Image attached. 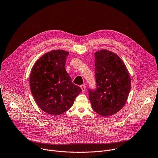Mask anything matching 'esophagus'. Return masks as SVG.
Listing matches in <instances>:
<instances>
[{"mask_svg": "<svg viewBox=\"0 0 158 158\" xmlns=\"http://www.w3.org/2000/svg\"><path fill=\"white\" fill-rule=\"evenodd\" d=\"M80 87L81 88L82 92H84V91H85V86L84 85H81L80 86Z\"/></svg>", "mask_w": 158, "mask_h": 158, "instance_id": "34e87169", "label": "esophagus"}]
</instances>
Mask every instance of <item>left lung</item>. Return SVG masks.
<instances>
[{
    "mask_svg": "<svg viewBox=\"0 0 158 158\" xmlns=\"http://www.w3.org/2000/svg\"><path fill=\"white\" fill-rule=\"evenodd\" d=\"M95 89H88L93 109L102 116L113 115L125 105L131 89L129 73L121 59L114 52L95 53Z\"/></svg>",
    "mask_w": 158,
    "mask_h": 158,
    "instance_id": "left-lung-1",
    "label": "left lung"
}]
</instances>
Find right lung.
Returning <instances> with one entry per match:
<instances>
[{"instance_id":"1","label":"right lung","mask_w":158,"mask_h":158,"mask_svg":"<svg viewBox=\"0 0 158 158\" xmlns=\"http://www.w3.org/2000/svg\"><path fill=\"white\" fill-rule=\"evenodd\" d=\"M69 54L62 50L47 52L37 60L31 73L33 97L39 107L51 115H60L69 110L82 91L66 72Z\"/></svg>"}]
</instances>
